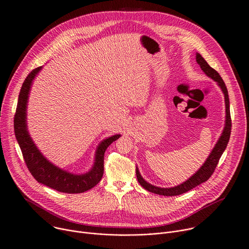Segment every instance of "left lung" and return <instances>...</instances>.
Wrapping results in <instances>:
<instances>
[{"label":"left lung","mask_w":249,"mask_h":249,"mask_svg":"<svg viewBox=\"0 0 249 249\" xmlns=\"http://www.w3.org/2000/svg\"><path fill=\"white\" fill-rule=\"evenodd\" d=\"M196 62L199 64L202 71L218 83V85L220 86L222 92L224 94L225 112H227V118L225 119L227 120H225V126H224L223 132L221 134L219 140L215 144L213 150L212 151L211 155L209 156L207 161L205 162V164L201 166V168L194 176H192L188 180H186L185 183L180 184L177 187L169 188V189L155 187L146 182V180L140 175L138 169L136 168V175H137L138 182L145 190H147L150 193H154V194L161 195V196H178V195H182L186 192H189L190 190L200 185L201 183H205L206 180H208L210 178V177H212V175L213 174V172L218 164L220 157H221L223 151L225 150V148H227L228 143L230 141L231 132V111H230V98H229L228 88H227V86H225V83L223 82L219 73L215 70H213V67L210 66V64L205 60V58H203L199 53H196Z\"/></svg>","instance_id":"8db88e82"}]
</instances>
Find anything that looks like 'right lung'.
Segmentation results:
<instances>
[{"mask_svg": "<svg viewBox=\"0 0 249 249\" xmlns=\"http://www.w3.org/2000/svg\"><path fill=\"white\" fill-rule=\"evenodd\" d=\"M41 70V66L33 70L26 77L20 88L18 105L14 118V128L16 138L21 150L25 163L38 183L46 185L51 189L61 193L79 194L86 192L95 187L102 178L104 172V154L109 145L116 141L120 135L105 139L99 145L96 151L95 163L91 171L84 175H73L65 172L52 163H50L37 150L30 137L27 129V102L29 97L32 81L37 72Z\"/></svg>", "mask_w": 249, "mask_h": 249, "instance_id": "obj_1", "label": "right lung"}]
</instances>
